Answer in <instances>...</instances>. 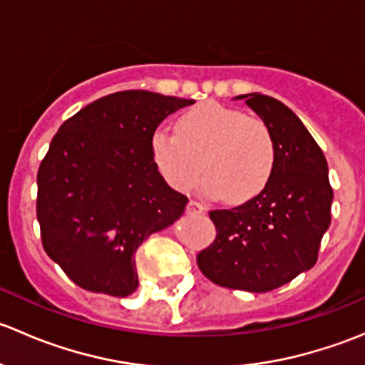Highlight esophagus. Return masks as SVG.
Instances as JSON below:
<instances>
[{
  "label": "esophagus",
  "instance_id": "1",
  "mask_svg": "<svg viewBox=\"0 0 365 365\" xmlns=\"http://www.w3.org/2000/svg\"><path fill=\"white\" fill-rule=\"evenodd\" d=\"M205 212V205H201L200 201L190 200L189 205H187V213H192V215H197V213Z\"/></svg>",
  "mask_w": 365,
  "mask_h": 365
}]
</instances>
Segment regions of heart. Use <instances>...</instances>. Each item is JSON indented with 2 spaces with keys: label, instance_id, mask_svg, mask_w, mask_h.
Listing matches in <instances>:
<instances>
[{
  "label": "heart",
  "instance_id": "obj_1",
  "mask_svg": "<svg viewBox=\"0 0 365 365\" xmlns=\"http://www.w3.org/2000/svg\"><path fill=\"white\" fill-rule=\"evenodd\" d=\"M152 155L175 189H192L203 164L201 192L240 203L264 189L277 152L263 120L208 102L182 114L176 132H153Z\"/></svg>",
  "mask_w": 365,
  "mask_h": 365
}]
</instances>
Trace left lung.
<instances>
[{"label":"left lung","instance_id":"1","mask_svg":"<svg viewBox=\"0 0 365 365\" xmlns=\"http://www.w3.org/2000/svg\"><path fill=\"white\" fill-rule=\"evenodd\" d=\"M240 98L270 128L275 168L252 200L208 213L215 240L196 261L213 284L264 293L314 267L332 219L334 190L322 148L292 109L268 95Z\"/></svg>","mask_w":365,"mask_h":365}]
</instances>
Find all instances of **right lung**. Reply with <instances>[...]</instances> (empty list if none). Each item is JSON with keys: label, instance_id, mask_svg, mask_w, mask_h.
<instances>
[{"label": "right lung", "instance_id": "obj_1", "mask_svg": "<svg viewBox=\"0 0 365 365\" xmlns=\"http://www.w3.org/2000/svg\"><path fill=\"white\" fill-rule=\"evenodd\" d=\"M194 104L146 90L106 95L68 118L36 175L43 251L77 286L128 297L138 289L134 252L183 213L187 197L165 183L152 135Z\"/></svg>", "mask_w": 365, "mask_h": 365}]
</instances>
